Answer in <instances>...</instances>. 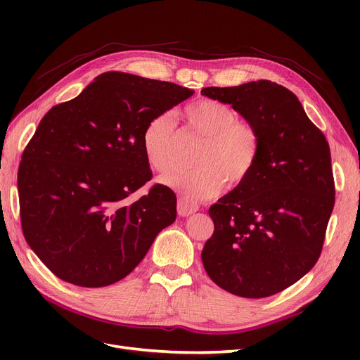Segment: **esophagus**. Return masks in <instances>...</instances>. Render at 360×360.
I'll return each instance as SVG.
<instances>
[{"label": "esophagus", "instance_id": "34e87169", "mask_svg": "<svg viewBox=\"0 0 360 360\" xmlns=\"http://www.w3.org/2000/svg\"><path fill=\"white\" fill-rule=\"evenodd\" d=\"M197 210H198L197 201H193L189 197H184V195L179 197V200H177V212H179L180 216H189V214L195 213Z\"/></svg>", "mask_w": 360, "mask_h": 360}]
</instances>
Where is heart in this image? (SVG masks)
I'll use <instances>...</instances> for the list:
<instances>
[{
	"mask_svg": "<svg viewBox=\"0 0 360 360\" xmlns=\"http://www.w3.org/2000/svg\"><path fill=\"white\" fill-rule=\"evenodd\" d=\"M188 129L202 138L195 168L176 165L160 177L165 186L204 198L219 193L226 183L237 188L250 176L259 155V132L248 120L238 118L233 106L214 99H200L183 108ZM177 139L176 120L169 114L155 115L146 124L141 144L148 165L165 171L172 160Z\"/></svg>",
	"mask_w": 360,
	"mask_h": 360,
	"instance_id": "obj_1",
	"label": "heart"
}]
</instances>
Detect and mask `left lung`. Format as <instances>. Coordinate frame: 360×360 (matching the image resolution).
I'll use <instances>...</instances> for the list:
<instances>
[{"label":"left lung","mask_w":360,"mask_h":360,"mask_svg":"<svg viewBox=\"0 0 360 360\" xmlns=\"http://www.w3.org/2000/svg\"><path fill=\"white\" fill-rule=\"evenodd\" d=\"M259 132L250 176L209 209L214 231L201 259L222 290L248 299L288 288L317 263L335 204L329 143L297 96L267 79L207 86Z\"/></svg>","instance_id":"left-lung-1"}]
</instances>
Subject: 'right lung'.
Wrapping results in <instances>:
<instances>
[{
  "label": "right lung",
  "mask_w": 360,
  "mask_h": 360,
  "mask_svg": "<svg viewBox=\"0 0 360 360\" xmlns=\"http://www.w3.org/2000/svg\"><path fill=\"white\" fill-rule=\"evenodd\" d=\"M195 91L123 72L97 76L52 106L18 169L19 213L30 248L73 285H111L132 271L177 216V198L153 184L141 135L155 115Z\"/></svg>",
  "instance_id": "add662e5"
}]
</instances>
